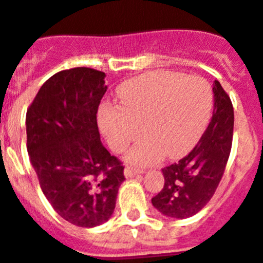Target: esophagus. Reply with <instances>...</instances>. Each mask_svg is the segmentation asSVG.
Here are the masks:
<instances>
[{
	"instance_id": "34e87169",
	"label": "esophagus",
	"mask_w": 263,
	"mask_h": 263,
	"mask_svg": "<svg viewBox=\"0 0 263 263\" xmlns=\"http://www.w3.org/2000/svg\"><path fill=\"white\" fill-rule=\"evenodd\" d=\"M125 176H127V178H130V176H134V175H138V174H142L143 171L142 170L139 168H134V167L132 166H126L125 167Z\"/></svg>"
}]
</instances>
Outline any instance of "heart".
<instances>
[{"label": "heart", "mask_w": 263, "mask_h": 263, "mask_svg": "<svg viewBox=\"0 0 263 263\" xmlns=\"http://www.w3.org/2000/svg\"><path fill=\"white\" fill-rule=\"evenodd\" d=\"M120 108L104 105L99 124L115 153L127 154L137 166L158 163L163 155L176 158L197 142L212 110L211 84L201 76L167 71L150 72L121 85Z\"/></svg>", "instance_id": "b5f03b06"}]
</instances>
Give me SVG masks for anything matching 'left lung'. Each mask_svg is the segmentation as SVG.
I'll use <instances>...</instances> for the list:
<instances>
[{
	"label": "left lung",
	"instance_id": "1",
	"mask_svg": "<svg viewBox=\"0 0 263 263\" xmlns=\"http://www.w3.org/2000/svg\"><path fill=\"white\" fill-rule=\"evenodd\" d=\"M213 95V116L197 145L179 162L162 170L164 185L152 203L164 216L187 218L200 212L224 175L233 139V105L217 80Z\"/></svg>",
	"mask_w": 263,
	"mask_h": 263
}]
</instances>
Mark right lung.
Listing matches in <instances>:
<instances>
[{
    "label": "right lung",
    "instance_id": "right-lung-1",
    "mask_svg": "<svg viewBox=\"0 0 263 263\" xmlns=\"http://www.w3.org/2000/svg\"><path fill=\"white\" fill-rule=\"evenodd\" d=\"M104 78L88 67L58 72L26 113L27 153L42 191L60 217L81 228L108 221L125 180L121 160L100 141Z\"/></svg>",
    "mask_w": 263,
    "mask_h": 263
}]
</instances>
